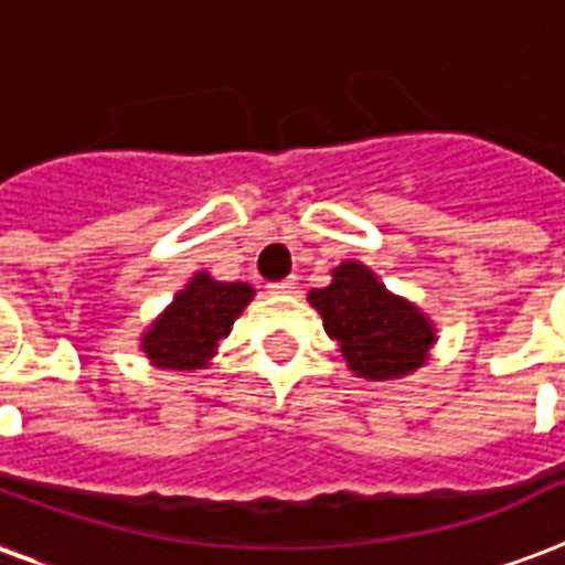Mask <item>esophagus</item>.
Segmentation results:
<instances>
[{
	"instance_id": "1",
	"label": "esophagus",
	"mask_w": 565,
	"mask_h": 565,
	"mask_svg": "<svg viewBox=\"0 0 565 565\" xmlns=\"http://www.w3.org/2000/svg\"><path fill=\"white\" fill-rule=\"evenodd\" d=\"M296 284H299V278H296V275H290V278H281V281L269 284V290H273V292H292V290H296Z\"/></svg>"
}]
</instances>
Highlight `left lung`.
<instances>
[{"instance_id": "obj_1", "label": "left lung", "mask_w": 565, "mask_h": 565, "mask_svg": "<svg viewBox=\"0 0 565 565\" xmlns=\"http://www.w3.org/2000/svg\"><path fill=\"white\" fill-rule=\"evenodd\" d=\"M308 301L322 313V326L340 343L345 363L372 381L419 370L434 345L428 319L386 292L384 284L354 260L337 266L334 281L310 290Z\"/></svg>"}]
</instances>
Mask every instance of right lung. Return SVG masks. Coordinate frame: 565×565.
Wrapping results in <instances>:
<instances>
[{
	"label": "right lung",
	"instance_id": "1",
	"mask_svg": "<svg viewBox=\"0 0 565 565\" xmlns=\"http://www.w3.org/2000/svg\"><path fill=\"white\" fill-rule=\"evenodd\" d=\"M252 296L255 290L248 284L213 281L211 275L199 273L143 334V352L154 366L199 370L216 352L222 337H228Z\"/></svg>",
	"mask_w": 565,
	"mask_h": 565
}]
</instances>
